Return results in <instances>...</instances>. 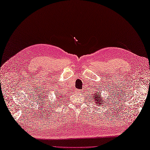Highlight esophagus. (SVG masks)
Instances as JSON below:
<instances>
[{
	"mask_svg": "<svg viewBox=\"0 0 150 150\" xmlns=\"http://www.w3.org/2000/svg\"><path fill=\"white\" fill-rule=\"evenodd\" d=\"M76 92H77V93H81V90H76Z\"/></svg>",
	"mask_w": 150,
	"mask_h": 150,
	"instance_id": "esophagus-1",
	"label": "esophagus"
}]
</instances>
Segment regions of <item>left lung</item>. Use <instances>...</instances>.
Listing matches in <instances>:
<instances>
[{
  "instance_id": "8db88e82",
  "label": "left lung",
  "mask_w": 150,
  "mask_h": 150,
  "mask_svg": "<svg viewBox=\"0 0 150 150\" xmlns=\"http://www.w3.org/2000/svg\"><path fill=\"white\" fill-rule=\"evenodd\" d=\"M93 100L95 101V103L97 104L98 106H100V104H104V100H103V98L101 97V93L99 92V93H94L93 95Z\"/></svg>"
}]
</instances>
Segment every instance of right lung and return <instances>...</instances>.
Masks as SVG:
<instances>
[{
  "instance_id": "obj_1",
  "label": "right lung",
  "mask_w": 150,
  "mask_h": 150,
  "mask_svg": "<svg viewBox=\"0 0 150 150\" xmlns=\"http://www.w3.org/2000/svg\"><path fill=\"white\" fill-rule=\"evenodd\" d=\"M56 96H60V95H56Z\"/></svg>"
}]
</instances>
